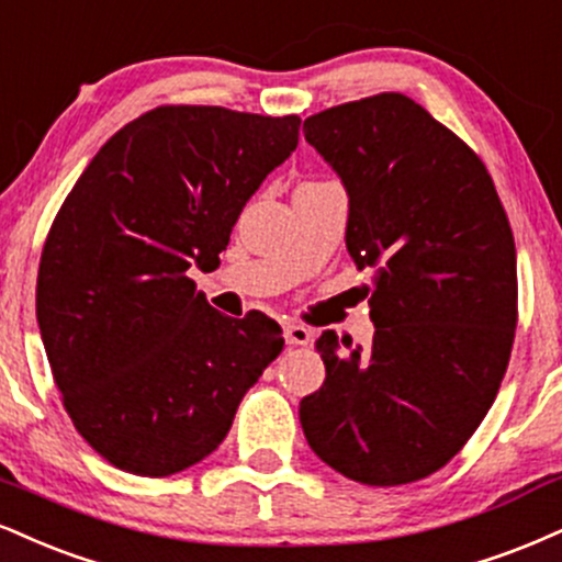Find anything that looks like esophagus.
<instances>
[{"label": "esophagus", "instance_id": "esophagus-1", "mask_svg": "<svg viewBox=\"0 0 562 562\" xmlns=\"http://www.w3.org/2000/svg\"><path fill=\"white\" fill-rule=\"evenodd\" d=\"M311 333L303 324H285V342L288 346H308Z\"/></svg>", "mask_w": 562, "mask_h": 562}]
</instances>
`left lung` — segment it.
Listing matches in <instances>:
<instances>
[{
	"label": "left lung",
	"instance_id": "1",
	"mask_svg": "<svg viewBox=\"0 0 562 562\" xmlns=\"http://www.w3.org/2000/svg\"><path fill=\"white\" fill-rule=\"evenodd\" d=\"M303 135L348 191V254L374 269V342L316 340L327 380L301 401L303 435L353 482H418L469 442L508 369V214L484 161L403 93L311 114Z\"/></svg>",
	"mask_w": 562,
	"mask_h": 562
}]
</instances>
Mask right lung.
<instances>
[{"mask_svg": "<svg viewBox=\"0 0 562 562\" xmlns=\"http://www.w3.org/2000/svg\"><path fill=\"white\" fill-rule=\"evenodd\" d=\"M299 114L167 104L99 148L46 235L36 319L78 435L135 476L204 461L280 356L282 329L220 314L188 269L220 261Z\"/></svg>", "mask_w": 562, "mask_h": 562, "instance_id": "obj_1", "label": "right lung"}]
</instances>
